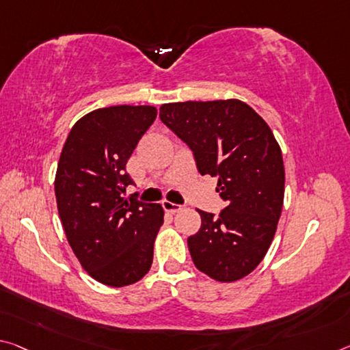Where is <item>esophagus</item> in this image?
Returning a JSON list of instances; mask_svg holds the SVG:
<instances>
[{
  "label": "esophagus",
  "mask_w": 350,
  "mask_h": 350,
  "mask_svg": "<svg viewBox=\"0 0 350 350\" xmlns=\"http://www.w3.org/2000/svg\"><path fill=\"white\" fill-rule=\"evenodd\" d=\"M162 205H163L165 212H168V213H177V212H180V210H182V205L170 202V201H163Z\"/></svg>",
  "instance_id": "1"
}]
</instances>
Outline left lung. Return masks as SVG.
I'll list each match as a JSON object with an SVG mask.
<instances>
[{
    "label": "left lung",
    "mask_w": 350,
    "mask_h": 350,
    "mask_svg": "<svg viewBox=\"0 0 350 350\" xmlns=\"http://www.w3.org/2000/svg\"><path fill=\"white\" fill-rule=\"evenodd\" d=\"M160 120L191 149L199 173L218 177L226 202L219 215L199 210L201 229L188 237L193 263L218 282L243 279L268 252L284 205V159L273 131L238 99L163 104Z\"/></svg>",
    "instance_id": "1"
}]
</instances>
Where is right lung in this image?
I'll list each match as a JSON object with an SVG mask.
<instances>
[{"label":"right lung","mask_w":350,"mask_h":350,"mask_svg":"<svg viewBox=\"0 0 350 350\" xmlns=\"http://www.w3.org/2000/svg\"><path fill=\"white\" fill-rule=\"evenodd\" d=\"M157 116L151 105L93 110L71 127L55 173V201L66 240L93 279L135 284L152 265L163 224L160 204L124 198L134 180L126 163Z\"/></svg>","instance_id":"1"}]
</instances>
